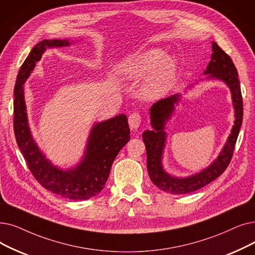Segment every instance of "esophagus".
<instances>
[{"mask_svg": "<svg viewBox=\"0 0 255 255\" xmlns=\"http://www.w3.org/2000/svg\"><path fill=\"white\" fill-rule=\"evenodd\" d=\"M128 123H129V126L131 129H137L141 123L140 115H138L136 113L131 114L128 118Z\"/></svg>", "mask_w": 255, "mask_h": 255, "instance_id": "34e87169", "label": "esophagus"}]
</instances>
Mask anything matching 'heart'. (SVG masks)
Instances as JSON below:
<instances>
[{"mask_svg": "<svg viewBox=\"0 0 255 255\" xmlns=\"http://www.w3.org/2000/svg\"><path fill=\"white\" fill-rule=\"evenodd\" d=\"M116 74L124 81L145 78L141 93L149 100H154L168 94L173 87L177 75V58L174 55H164L160 48H151L120 62Z\"/></svg>", "mask_w": 255, "mask_h": 255, "instance_id": "1", "label": "heart"}]
</instances>
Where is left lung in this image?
<instances>
[{
	"instance_id": "obj_1",
	"label": "left lung",
	"mask_w": 255,
	"mask_h": 255,
	"mask_svg": "<svg viewBox=\"0 0 255 255\" xmlns=\"http://www.w3.org/2000/svg\"><path fill=\"white\" fill-rule=\"evenodd\" d=\"M212 51L210 61L203 73L206 77L200 81L218 80L229 88L235 110L234 125L222 150L212 163L189 176H174L165 171L162 160L168 137L167 125L175 114L176 106L181 102V94H175L154 103L150 108V125L152 129H146L142 132V140L146 146L147 169L150 179L158 189L165 193L173 195L189 194L214 181L225 171L235 150L243 121V100L239 75L231 58L215 41H212ZM198 83L199 81L187 86L184 94Z\"/></svg>"
}]
</instances>
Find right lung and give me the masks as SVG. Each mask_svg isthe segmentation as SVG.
Segmentation results:
<instances>
[{
	"instance_id": "1",
	"label": "right lung",
	"mask_w": 255,
	"mask_h": 255,
	"mask_svg": "<svg viewBox=\"0 0 255 255\" xmlns=\"http://www.w3.org/2000/svg\"><path fill=\"white\" fill-rule=\"evenodd\" d=\"M76 42L69 39H43L31 50L19 69L14 86L13 127L17 146L35 179L46 190L63 198L86 200L101 193L114 160L130 139L127 117L121 114L95 123L80 160L70 168H62L47 157L32 135L24 86L47 49L70 47Z\"/></svg>"
}]
</instances>
